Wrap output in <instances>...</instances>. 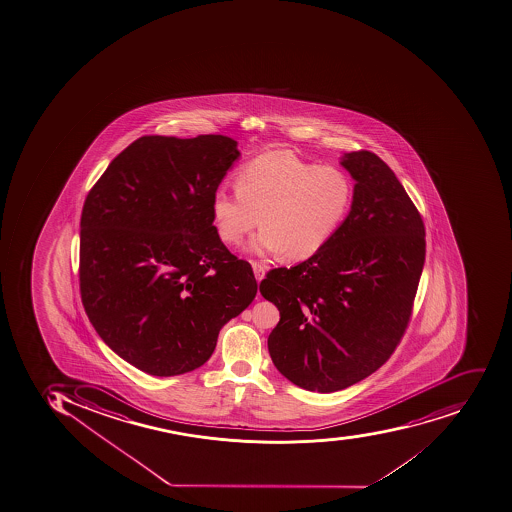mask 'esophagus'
Here are the masks:
<instances>
[{
    "instance_id": "34e87169",
    "label": "esophagus",
    "mask_w": 512,
    "mask_h": 512,
    "mask_svg": "<svg viewBox=\"0 0 512 512\" xmlns=\"http://www.w3.org/2000/svg\"><path fill=\"white\" fill-rule=\"evenodd\" d=\"M252 270H254L255 279H257V281H262V279L265 278V266H263L262 263H252Z\"/></svg>"
}]
</instances>
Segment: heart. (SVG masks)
<instances>
[{"instance_id": "heart-1", "label": "heart", "mask_w": 512, "mask_h": 512, "mask_svg": "<svg viewBox=\"0 0 512 512\" xmlns=\"http://www.w3.org/2000/svg\"><path fill=\"white\" fill-rule=\"evenodd\" d=\"M353 196V180L340 167H319L276 150L244 164L234 190L217 188L210 209L218 238L228 246H239L260 223L262 231L249 244L252 254L300 262L335 238Z\"/></svg>"}]
</instances>
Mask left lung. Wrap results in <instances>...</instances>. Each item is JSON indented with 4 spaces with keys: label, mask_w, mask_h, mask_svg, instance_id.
Segmentation results:
<instances>
[{
    "label": "left lung",
    "mask_w": 512,
    "mask_h": 512,
    "mask_svg": "<svg viewBox=\"0 0 512 512\" xmlns=\"http://www.w3.org/2000/svg\"><path fill=\"white\" fill-rule=\"evenodd\" d=\"M340 164L356 182L340 231L319 254L260 284L281 314L268 337L274 367L317 393L348 388L388 361L426 254L423 220L388 164L370 151L345 153Z\"/></svg>",
    "instance_id": "8db88e82"
}]
</instances>
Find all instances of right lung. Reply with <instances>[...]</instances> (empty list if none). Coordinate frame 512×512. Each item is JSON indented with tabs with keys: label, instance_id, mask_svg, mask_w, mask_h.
<instances>
[{
	"label": "right lung",
	"instance_id": "right-lung-1",
	"mask_svg": "<svg viewBox=\"0 0 512 512\" xmlns=\"http://www.w3.org/2000/svg\"><path fill=\"white\" fill-rule=\"evenodd\" d=\"M239 153L225 135H145L121 151L81 214L80 289L121 359L155 377L209 361L257 281L218 238L212 196Z\"/></svg>",
	"mask_w": 512,
	"mask_h": 512
}]
</instances>
